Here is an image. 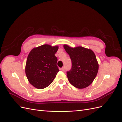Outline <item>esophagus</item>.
<instances>
[{
    "label": "esophagus",
    "mask_w": 122,
    "mask_h": 122,
    "mask_svg": "<svg viewBox=\"0 0 122 122\" xmlns=\"http://www.w3.org/2000/svg\"><path fill=\"white\" fill-rule=\"evenodd\" d=\"M61 70H62V71H65V67H62V68H61Z\"/></svg>",
    "instance_id": "esophagus-1"
}]
</instances>
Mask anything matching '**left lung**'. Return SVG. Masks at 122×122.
Wrapping results in <instances>:
<instances>
[{
	"label": "left lung",
	"mask_w": 122,
	"mask_h": 122,
	"mask_svg": "<svg viewBox=\"0 0 122 122\" xmlns=\"http://www.w3.org/2000/svg\"><path fill=\"white\" fill-rule=\"evenodd\" d=\"M72 61V68L67 72L70 83L77 88L89 86L96 77L99 64L94 52L81 46L72 48L64 45Z\"/></svg>",
	"instance_id": "1"
}]
</instances>
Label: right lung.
Instances as JSON below:
<instances>
[{
    "label": "right lung",
    "mask_w": 122,
    "mask_h": 122,
    "mask_svg": "<svg viewBox=\"0 0 122 122\" xmlns=\"http://www.w3.org/2000/svg\"><path fill=\"white\" fill-rule=\"evenodd\" d=\"M58 46L45 44L33 48L29 52L25 66V74L32 86L38 89L48 86L56 77L59 69L54 54Z\"/></svg>",
    "instance_id": "obj_1"
}]
</instances>
